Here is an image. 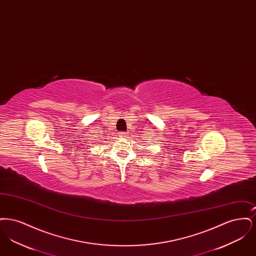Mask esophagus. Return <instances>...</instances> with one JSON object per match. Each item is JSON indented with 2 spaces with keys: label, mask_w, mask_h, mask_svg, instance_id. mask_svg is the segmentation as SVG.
<instances>
[{
  "label": "esophagus",
  "mask_w": 256,
  "mask_h": 256,
  "mask_svg": "<svg viewBox=\"0 0 256 256\" xmlns=\"http://www.w3.org/2000/svg\"><path fill=\"white\" fill-rule=\"evenodd\" d=\"M128 135V132H121V136L122 137H126Z\"/></svg>",
  "instance_id": "1"
}]
</instances>
